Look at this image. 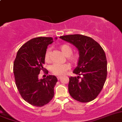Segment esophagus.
Here are the masks:
<instances>
[{
  "label": "esophagus",
  "mask_w": 122,
  "mask_h": 122,
  "mask_svg": "<svg viewBox=\"0 0 122 122\" xmlns=\"http://www.w3.org/2000/svg\"><path fill=\"white\" fill-rule=\"evenodd\" d=\"M62 78V76H58L57 77V80H60V78Z\"/></svg>",
  "instance_id": "1"
}]
</instances>
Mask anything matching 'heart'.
Wrapping results in <instances>:
<instances>
[{
	"mask_svg": "<svg viewBox=\"0 0 122 122\" xmlns=\"http://www.w3.org/2000/svg\"><path fill=\"white\" fill-rule=\"evenodd\" d=\"M59 48L62 53L68 57V60L72 64H76L78 62L80 59V54L77 53L72 54V48L71 46L67 44H63L60 45ZM50 54L51 49L47 48L44 54V60L47 63H49L51 61ZM69 68H70V66L68 63L63 65L54 64L51 66L50 71L54 75L61 76V75H64Z\"/></svg>",
	"mask_w": 122,
	"mask_h": 122,
	"instance_id": "obj_1",
	"label": "heart"
}]
</instances>
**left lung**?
Wrapping results in <instances>:
<instances>
[{
    "mask_svg": "<svg viewBox=\"0 0 122 122\" xmlns=\"http://www.w3.org/2000/svg\"><path fill=\"white\" fill-rule=\"evenodd\" d=\"M60 38L74 45L79 51V61L73 71L78 76L69 78V94L81 102L92 101L101 92L107 78V62L104 50L87 36L69 35Z\"/></svg>",
    "mask_w": 122,
    "mask_h": 122,
    "instance_id": "1",
    "label": "left lung"
}]
</instances>
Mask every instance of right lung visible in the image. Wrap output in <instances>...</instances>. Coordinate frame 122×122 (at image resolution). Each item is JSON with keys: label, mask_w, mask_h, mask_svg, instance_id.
Returning <instances> with one entry per match:
<instances>
[{"label": "right lung", "mask_w": 122, "mask_h": 122, "mask_svg": "<svg viewBox=\"0 0 122 122\" xmlns=\"http://www.w3.org/2000/svg\"><path fill=\"white\" fill-rule=\"evenodd\" d=\"M57 39V38H56ZM53 42L51 37H38L30 39L21 47L14 62V74L20 94L25 101L36 107L48 104L54 95L56 76L48 75L39 80L44 71V54L47 46ZM48 74V71H46Z\"/></svg>", "instance_id": "obj_1"}]
</instances>
